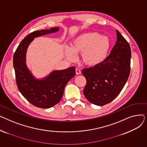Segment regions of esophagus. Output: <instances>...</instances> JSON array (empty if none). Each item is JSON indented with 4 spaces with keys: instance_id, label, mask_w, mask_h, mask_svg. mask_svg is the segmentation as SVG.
<instances>
[{
    "instance_id": "esophagus-1",
    "label": "esophagus",
    "mask_w": 147,
    "mask_h": 147,
    "mask_svg": "<svg viewBox=\"0 0 147 147\" xmlns=\"http://www.w3.org/2000/svg\"><path fill=\"white\" fill-rule=\"evenodd\" d=\"M76 74H81V71L80 70V69L79 68H76Z\"/></svg>"
}]
</instances>
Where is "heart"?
<instances>
[{"label":"heart","instance_id":"heart-1","mask_svg":"<svg viewBox=\"0 0 147 147\" xmlns=\"http://www.w3.org/2000/svg\"><path fill=\"white\" fill-rule=\"evenodd\" d=\"M110 48L109 38L96 32L82 34L73 41L71 48H66L65 54L67 58L73 61L75 53H82L84 64L94 66L102 62L107 57Z\"/></svg>","mask_w":147,"mask_h":147}]
</instances>
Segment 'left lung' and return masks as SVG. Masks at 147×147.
I'll return each instance as SVG.
<instances>
[{
    "label": "left lung",
    "mask_w": 147,
    "mask_h": 147,
    "mask_svg": "<svg viewBox=\"0 0 147 147\" xmlns=\"http://www.w3.org/2000/svg\"><path fill=\"white\" fill-rule=\"evenodd\" d=\"M116 32L117 40L110 55L102 63L82 71L86 80L84 95L96 105H104L116 98L130 74V45L119 31Z\"/></svg>",
    "instance_id": "1"
}]
</instances>
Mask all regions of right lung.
<instances>
[{
    "mask_svg": "<svg viewBox=\"0 0 147 147\" xmlns=\"http://www.w3.org/2000/svg\"><path fill=\"white\" fill-rule=\"evenodd\" d=\"M58 28L42 30L28 34L15 51L13 57L15 80L19 91L27 101L41 109H49L61 101L66 84L75 76V67L54 71L43 80H36L25 64L28 46L34 37L56 32Z\"/></svg>",
    "mask_w": 147,
    "mask_h": 147,
    "instance_id": "add662e5",
    "label": "right lung"
}]
</instances>
